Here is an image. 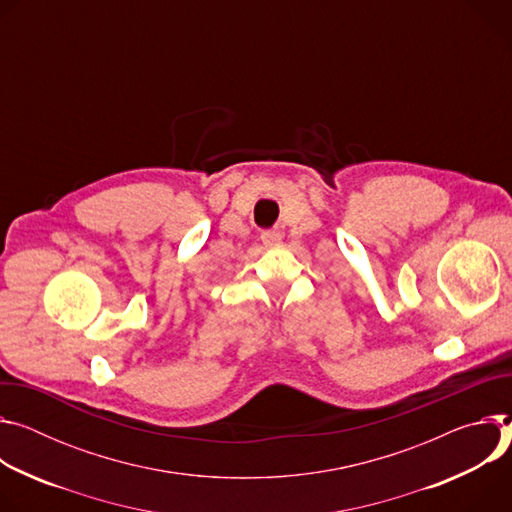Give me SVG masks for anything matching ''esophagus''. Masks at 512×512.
Returning a JSON list of instances; mask_svg holds the SVG:
<instances>
[{
  "label": "esophagus",
  "instance_id": "obj_1",
  "mask_svg": "<svg viewBox=\"0 0 512 512\" xmlns=\"http://www.w3.org/2000/svg\"><path fill=\"white\" fill-rule=\"evenodd\" d=\"M262 244L266 246V248H274V246H278L280 242H282V234L278 232V230H268V232H262Z\"/></svg>",
  "mask_w": 512,
  "mask_h": 512
}]
</instances>
